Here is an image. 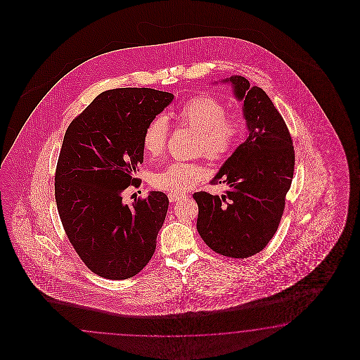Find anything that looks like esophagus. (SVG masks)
<instances>
[{"instance_id": "1", "label": "esophagus", "mask_w": 360, "mask_h": 360, "mask_svg": "<svg viewBox=\"0 0 360 360\" xmlns=\"http://www.w3.org/2000/svg\"><path fill=\"white\" fill-rule=\"evenodd\" d=\"M167 196H169V200H170V202H173V203L186 198L185 194H173V193H170Z\"/></svg>"}]
</instances>
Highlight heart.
Here are the masks:
<instances>
[{"label":"heart","instance_id":"heart-1","mask_svg":"<svg viewBox=\"0 0 360 360\" xmlns=\"http://www.w3.org/2000/svg\"><path fill=\"white\" fill-rule=\"evenodd\" d=\"M181 127L195 129L194 150L205 154L211 161L227 158L238 146L244 124L239 116L227 113L218 98L199 95L188 98L175 113ZM169 124L164 116H155L148 122L142 133V148L149 157H158L169 140ZM206 178V169L199 162L175 161L166 165L152 176L153 187L161 191L182 194L191 190Z\"/></svg>","mask_w":360,"mask_h":360}]
</instances>
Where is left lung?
<instances>
[{
    "label": "left lung",
    "instance_id": "8db88e82",
    "mask_svg": "<svg viewBox=\"0 0 360 360\" xmlns=\"http://www.w3.org/2000/svg\"><path fill=\"white\" fill-rule=\"evenodd\" d=\"M226 82L244 100L250 134L211 181L229 186L224 195L194 194L196 229L212 251L245 259L262 251L278 229L295 173V146L283 116L262 88L250 87L239 75Z\"/></svg>",
    "mask_w": 360,
    "mask_h": 360
}]
</instances>
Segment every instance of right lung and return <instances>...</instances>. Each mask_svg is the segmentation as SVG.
I'll use <instances>...</instances> for the list:
<instances>
[{"label": "right lung", "instance_id": "right-lung-1", "mask_svg": "<svg viewBox=\"0 0 360 360\" xmlns=\"http://www.w3.org/2000/svg\"><path fill=\"white\" fill-rule=\"evenodd\" d=\"M174 98L153 88L101 92L65 131L55 170V200L65 235L88 269L108 280L141 272L155 251L169 199L161 191L125 205L141 185L142 133Z\"/></svg>", "mask_w": 360, "mask_h": 360}]
</instances>
